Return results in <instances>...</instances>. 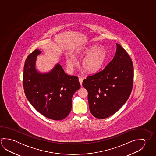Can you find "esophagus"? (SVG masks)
Masks as SVG:
<instances>
[{"label": "esophagus", "mask_w": 156, "mask_h": 156, "mask_svg": "<svg viewBox=\"0 0 156 156\" xmlns=\"http://www.w3.org/2000/svg\"><path fill=\"white\" fill-rule=\"evenodd\" d=\"M83 78H82V77H79V82L80 83V84L82 85V83H83Z\"/></svg>", "instance_id": "34e87169"}]
</instances>
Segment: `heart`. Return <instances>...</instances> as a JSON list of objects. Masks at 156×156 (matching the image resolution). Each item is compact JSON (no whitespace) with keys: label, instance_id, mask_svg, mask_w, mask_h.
I'll list each match as a JSON object with an SVG mask.
<instances>
[{"label":"heart","instance_id":"1","mask_svg":"<svg viewBox=\"0 0 156 156\" xmlns=\"http://www.w3.org/2000/svg\"><path fill=\"white\" fill-rule=\"evenodd\" d=\"M75 56L83 58L82 66L85 71L93 73L100 71L102 68L107 57V52L103 47H98L95 44L90 45L80 49L75 54ZM76 63L73 57L66 59L67 67L72 69Z\"/></svg>","mask_w":156,"mask_h":156}]
</instances>
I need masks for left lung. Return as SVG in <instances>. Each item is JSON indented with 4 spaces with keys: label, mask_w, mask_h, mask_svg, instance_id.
I'll list each match as a JSON object with an SVG mask.
<instances>
[{
    "label": "left lung",
    "mask_w": 156,
    "mask_h": 156,
    "mask_svg": "<svg viewBox=\"0 0 156 156\" xmlns=\"http://www.w3.org/2000/svg\"><path fill=\"white\" fill-rule=\"evenodd\" d=\"M132 63L125 50L116 44L115 55L104 69L83 80L90 111L95 118H108L126 102L133 87Z\"/></svg>",
    "instance_id": "1"
}]
</instances>
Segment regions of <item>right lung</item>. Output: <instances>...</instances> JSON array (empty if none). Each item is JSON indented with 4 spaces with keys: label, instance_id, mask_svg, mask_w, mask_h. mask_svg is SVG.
I'll return each instance as SVG.
<instances>
[{
    "label": "right lung",
    "instance_id": "add662e5",
    "mask_svg": "<svg viewBox=\"0 0 156 156\" xmlns=\"http://www.w3.org/2000/svg\"><path fill=\"white\" fill-rule=\"evenodd\" d=\"M37 49L26 59L23 71V87L26 97L36 110L46 118L62 120L71 110L72 98L80 87L78 77L67 74L56 64L47 72L36 69Z\"/></svg>",
    "mask_w": 156,
    "mask_h": 156
}]
</instances>
